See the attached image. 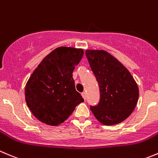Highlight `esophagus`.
Here are the masks:
<instances>
[{
	"label": "esophagus",
	"mask_w": 158,
	"mask_h": 158,
	"mask_svg": "<svg viewBox=\"0 0 158 158\" xmlns=\"http://www.w3.org/2000/svg\"><path fill=\"white\" fill-rule=\"evenodd\" d=\"M82 98L84 99V100H85V99H86V96H85V93H82Z\"/></svg>",
	"instance_id": "esophagus-1"
}]
</instances>
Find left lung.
<instances>
[{"instance_id":"1","label":"left lung","mask_w":158,"mask_h":158,"mask_svg":"<svg viewBox=\"0 0 158 158\" xmlns=\"http://www.w3.org/2000/svg\"><path fill=\"white\" fill-rule=\"evenodd\" d=\"M97 80L100 99L90 106L96 120L106 126L118 124L132 113L137 104L139 89L129 70L105 50H85Z\"/></svg>"}]
</instances>
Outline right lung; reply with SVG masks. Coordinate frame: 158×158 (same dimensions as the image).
<instances>
[{
    "label": "right lung",
    "instance_id": "right-lung-1",
    "mask_svg": "<svg viewBox=\"0 0 158 158\" xmlns=\"http://www.w3.org/2000/svg\"><path fill=\"white\" fill-rule=\"evenodd\" d=\"M82 48L59 47L34 70L24 88L32 114L42 123L58 126L66 120L83 98L76 90L73 73L83 57Z\"/></svg>",
    "mask_w": 158,
    "mask_h": 158
}]
</instances>
